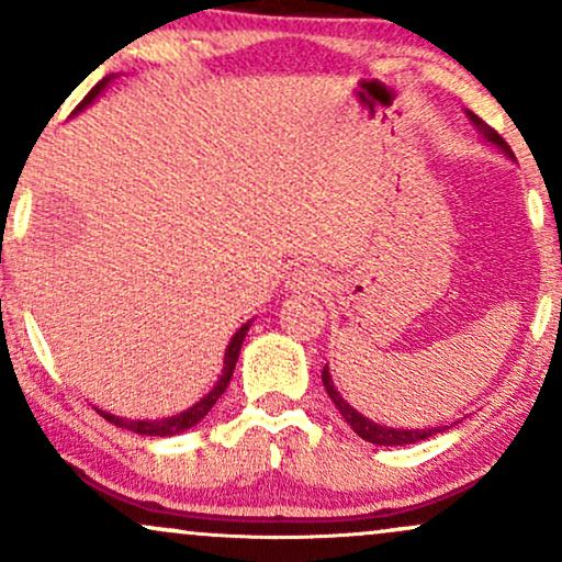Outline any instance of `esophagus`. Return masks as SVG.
<instances>
[{
	"label": "esophagus",
	"mask_w": 562,
	"mask_h": 562,
	"mask_svg": "<svg viewBox=\"0 0 562 562\" xmlns=\"http://www.w3.org/2000/svg\"><path fill=\"white\" fill-rule=\"evenodd\" d=\"M288 288L293 293H319L325 288V274L317 267H299L288 277Z\"/></svg>",
	"instance_id": "obj_1"
}]
</instances>
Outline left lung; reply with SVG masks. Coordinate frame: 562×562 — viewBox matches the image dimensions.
<instances>
[{
	"instance_id": "obj_1",
	"label": "left lung",
	"mask_w": 562,
	"mask_h": 562,
	"mask_svg": "<svg viewBox=\"0 0 562 562\" xmlns=\"http://www.w3.org/2000/svg\"><path fill=\"white\" fill-rule=\"evenodd\" d=\"M468 115H470V121H473V124L479 126V132L483 134V137L492 142V145L499 147V150L505 153L507 158H515L513 150H509L507 142L502 139L499 134L494 132V128H488L486 124H483L479 115H473V113H468ZM322 383H325V391L330 393L333 404L338 406V412H340V415H344V420L351 425L353 434L362 436L364 441L378 443V447H404V443H417V441H423V438L441 434V428H425V430H420V428H415V430H409V428H406V430L404 428H389V425H378V423H372L370 417L359 415V412L353 409V406L348 404L344 396H340L338 389H335V383H333L330 372H327V367H325V370H322Z\"/></svg>"
}]
</instances>
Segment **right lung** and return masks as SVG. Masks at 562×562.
I'll list each match as a JSON object with an SVG mask.
<instances>
[{
	"mask_svg": "<svg viewBox=\"0 0 562 562\" xmlns=\"http://www.w3.org/2000/svg\"><path fill=\"white\" fill-rule=\"evenodd\" d=\"M111 79H113V76H108V79H102L100 83H94L92 92L83 97V100L79 102V108H76L74 113H79L87 105H92V102L102 94V89L108 87V81H111ZM248 327H250V322H245L240 330L232 335V340H229V346H227V353H224L222 378H218V383L214 385V389H211L209 396L200 398V402L192 404L190 409L179 412V415H173V417H164V420H124V417H115V415H111V412H102V409H97V412H100V415L105 417L108 423L119 425V428L134 430V434H139V436H177V434H182V430L192 428V425H198L205 415H209L211 406H214L218 398H222V393L227 391V385H229V380H232V372H235V362H237V357H240V348H243V340H245V333H248Z\"/></svg>",
	"mask_w": 562,
	"mask_h": 562,
	"instance_id": "add662e5",
	"label": "right lung"
}]
</instances>
